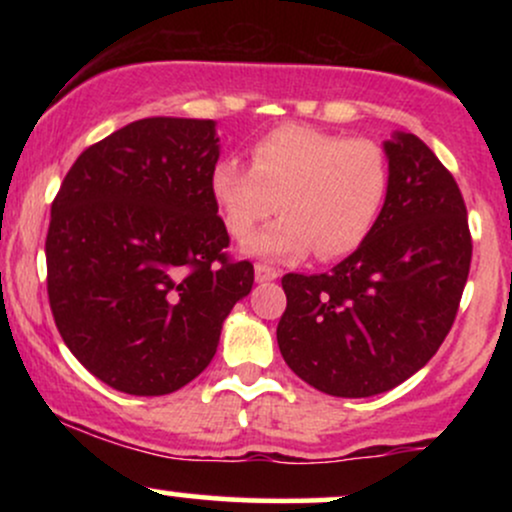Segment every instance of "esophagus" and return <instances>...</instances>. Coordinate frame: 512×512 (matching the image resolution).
<instances>
[{
    "instance_id": "34e87169",
    "label": "esophagus",
    "mask_w": 512,
    "mask_h": 512,
    "mask_svg": "<svg viewBox=\"0 0 512 512\" xmlns=\"http://www.w3.org/2000/svg\"><path fill=\"white\" fill-rule=\"evenodd\" d=\"M255 279L260 281V284H264V281H274V279H279V269L269 267V264L257 262V264H255Z\"/></svg>"
}]
</instances>
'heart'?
I'll list each match as a JSON object with an SVG mask.
<instances>
[{
    "label": "heart",
    "mask_w": 512,
    "mask_h": 512,
    "mask_svg": "<svg viewBox=\"0 0 512 512\" xmlns=\"http://www.w3.org/2000/svg\"><path fill=\"white\" fill-rule=\"evenodd\" d=\"M211 197L236 240L276 208L280 217L248 252L269 260H339L366 243L390 192V163L370 139H346L303 125H281L252 146L250 168L223 158L211 170Z\"/></svg>",
    "instance_id": "obj_1"
}]
</instances>
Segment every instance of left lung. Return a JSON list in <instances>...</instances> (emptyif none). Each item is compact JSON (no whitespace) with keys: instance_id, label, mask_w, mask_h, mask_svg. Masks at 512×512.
Instances as JSON below:
<instances>
[{"instance_id":"1","label":"left lung","mask_w":512,"mask_h":512,"mask_svg":"<svg viewBox=\"0 0 512 512\" xmlns=\"http://www.w3.org/2000/svg\"><path fill=\"white\" fill-rule=\"evenodd\" d=\"M390 192L366 243L327 274H286L276 327L298 378L334 397L392 390L431 361L455 322L472 262L467 207L419 137L385 142Z\"/></svg>"}]
</instances>
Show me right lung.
Masks as SVG:
<instances>
[{
	"instance_id": "right-lung-1",
	"label": "right lung",
	"mask_w": 512,
	"mask_h": 512,
	"mask_svg": "<svg viewBox=\"0 0 512 512\" xmlns=\"http://www.w3.org/2000/svg\"><path fill=\"white\" fill-rule=\"evenodd\" d=\"M214 120L146 117L74 161L52 202L48 296L88 373L137 397L195 380L255 281L223 252Z\"/></svg>"
}]
</instances>
